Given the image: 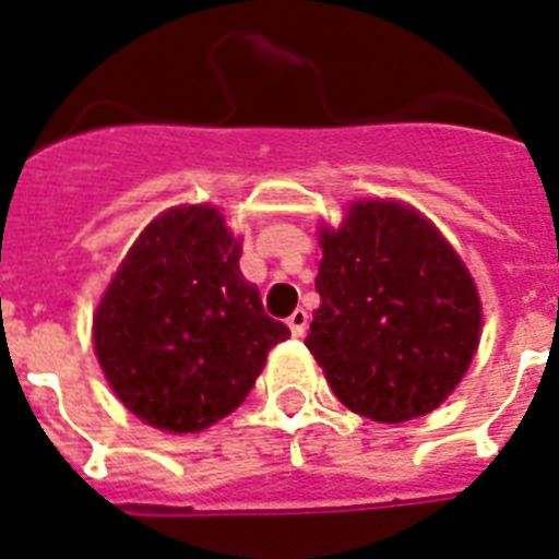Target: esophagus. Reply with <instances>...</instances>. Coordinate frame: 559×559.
<instances>
[{"instance_id":"34e87169","label":"esophagus","mask_w":559,"mask_h":559,"mask_svg":"<svg viewBox=\"0 0 559 559\" xmlns=\"http://www.w3.org/2000/svg\"><path fill=\"white\" fill-rule=\"evenodd\" d=\"M288 329H292L294 337H302L308 329V311L306 308H297L292 317H288Z\"/></svg>"}]
</instances>
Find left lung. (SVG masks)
Instances as JSON below:
<instances>
[{"mask_svg": "<svg viewBox=\"0 0 559 559\" xmlns=\"http://www.w3.org/2000/svg\"><path fill=\"white\" fill-rule=\"evenodd\" d=\"M320 245L306 346L334 395L381 424L436 409L479 346V294L462 259L421 213L392 202L355 204Z\"/></svg>", "mask_w": 559, "mask_h": 559, "instance_id": "obj_1", "label": "left lung"}]
</instances>
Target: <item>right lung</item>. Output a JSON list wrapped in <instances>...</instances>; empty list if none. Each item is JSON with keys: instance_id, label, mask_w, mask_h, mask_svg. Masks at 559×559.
Segmentation results:
<instances>
[{"instance_id": "add662e5", "label": "right lung", "mask_w": 559, "mask_h": 559, "mask_svg": "<svg viewBox=\"0 0 559 559\" xmlns=\"http://www.w3.org/2000/svg\"><path fill=\"white\" fill-rule=\"evenodd\" d=\"M216 207H176L129 248L95 317V349L127 409L167 432H199L253 390L292 337L239 271Z\"/></svg>"}]
</instances>
